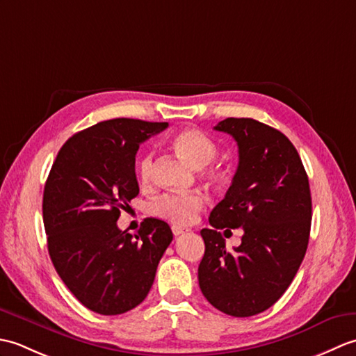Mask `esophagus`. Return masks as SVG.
Masks as SVG:
<instances>
[{"mask_svg": "<svg viewBox=\"0 0 356 356\" xmlns=\"http://www.w3.org/2000/svg\"><path fill=\"white\" fill-rule=\"evenodd\" d=\"M171 231H172L174 236L177 237V236H180V234L188 232L190 229H188V228H182V226H177V225H172V226H171Z\"/></svg>", "mask_w": 356, "mask_h": 356, "instance_id": "obj_1", "label": "esophagus"}]
</instances>
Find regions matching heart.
I'll return each mask as SVG.
<instances>
[{
	"mask_svg": "<svg viewBox=\"0 0 356 356\" xmlns=\"http://www.w3.org/2000/svg\"><path fill=\"white\" fill-rule=\"evenodd\" d=\"M172 148L190 162L195 168H203L209 165L217 156V143L200 130L188 128L174 136ZM153 153L142 154L138 162V176L142 185H148L153 179ZM209 172L218 174L214 168ZM205 205V197L200 193H166L161 195L151 207L153 214L176 225L191 223L199 211Z\"/></svg>",
	"mask_w": 356,
	"mask_h": 356,
	"instance_id": "1",
	"label": "heart"
}]
</instances>
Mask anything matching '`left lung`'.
Returning a JSON list of instances; mask_svg holds the SVG:
<instances>
[{
	"label": "left lung",
	"instance_id": "obj_1",
	"mask_svg": "<svg viewBox=\"0 0 356 356\" xmlns=\"http://www.w3.org/2000/svg\"><path fill=\"white\" fill-rule=\"evenodd\" d=\"M214 130L231 134L238 166L225 199L202 229L205 255L199 264L202 293L218 311L252 316L286 292L305 259L312 199L303 162L286 136L249 118H228ZM243 227L231 253L218 232Z\"/></svg>",
	"mask_w": 356,
	"mask_h": 356
}]
</instances>
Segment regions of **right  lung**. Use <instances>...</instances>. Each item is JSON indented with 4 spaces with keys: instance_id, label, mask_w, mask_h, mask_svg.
Instances as JSON below:
<instances>
[{
    "instance_id": "obj_1",
    "label": "right lung",
    "mask_w": 356,
    "mask_h": 356,
    "mask_svg": "<svg viewBox=\"0 0 356 356\" xmlns=\"http://www.w3.org/2000/svg\"><path fill=\"white\" fill-rule=\"evenodd\" d=\"M168 122L110 119L67 140L44 186L42 218L53 266L82 305L119 315L140 305L170 246L168 223L145 218L133 237L118 228L139 194V145Z\"/></svg>"
}]
</instances>
